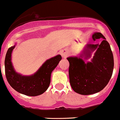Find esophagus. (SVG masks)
<instances>
[{"label": "esophagus", "instance_id": "obj_1", "mask_svg": "<svg viewBox=\"0 0 120 120\" xmlns=\"http://www.w3.org/2000/svg\"><path fill=\"white\" fill-rule=\"evenodd\" d=\"M61 54L62 56V58H66L68 55H69V51L66 49H62L61 51Z\"/></svg>", "mask_w": 120, "mask_h": 120}]
</instances>
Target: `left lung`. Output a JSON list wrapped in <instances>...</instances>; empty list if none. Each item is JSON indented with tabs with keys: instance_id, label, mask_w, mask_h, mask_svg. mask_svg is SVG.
<instances>
[{
	"instance_id": "obj_1",
	"label": "left lung",
	"mask_w": 120,
	"mask_h": 120,
	"mask_svg": "<svg viewBox=\"0 0 120 120\" xmlns=\"http://www.w3.org/2000/svg\"><path fill=\"white\" fill-rule=\"evenodd\" d=\"M94 41L103 38L100 45H87L83 54L80 57H69V80L72 89L77 93L90 95L101 91L106 86L112 75L114 61L110 45L100 32L93 35ZM97 51L91 62L85 63L81 57L90 56L91 51Z\"/></svg>"
}]
</instances>
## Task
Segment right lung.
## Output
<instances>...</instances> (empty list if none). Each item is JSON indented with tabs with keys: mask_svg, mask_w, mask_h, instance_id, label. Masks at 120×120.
<instances>
[{
	"mask_svg": "<svg viewBox=\"0 0 120 120\" xmlns=\"http://www.w3.org/2000/svg\"><path fill=\"white\" fill-rule=\"evenodd\" d=\"M15 46L8 49L5 59V71L7 80L14 90L29 96L43 94L49 87L52 71L62 59L61 55L48 59L38 71L31 76H22L14 70L11 62V56Z\"/></svg>",
	"mask_w": 120,
	"mask_h": 120,
	"instance_id": "add662e5",
	"label": "right lung"
}]
</instances>
